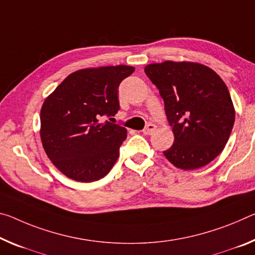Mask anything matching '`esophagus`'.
I'll return each instance as SVG.
<instances>
[{"label": "esophagus", "instance_id": "obj_1", "mask_svg": "<svg viewBox=\"0 0 255 255\" xmlns=\"http://www.w3.org/2000/svg\"><path fill=\"white\" fill-rule=\"evenodd\" d=\"M155 128H156L155 125H153V124H147L146 126H145V128L143 129V132H144V134L148 135V134H151L152 131H154V130H155Z\"/></svg>", "mask_w": 255, "mask_h": 255}]
</instances>
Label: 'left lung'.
I'll use <instances>...</instances> for the list:
<instances>
[{"mask_svg":"<svg viewBox=\"0 0 255 255\" xmlns=\"http://www.w3.org/2000/svg\"><path fill=\"white\" fill-rule=\"evenodd\" d=\"M144 71L163 99L175 135L164 156L184 170L211 162L227 144L235 123L224 80L210 68L193 62L148 64Z\"/></svg>","mask_w":255,"mask_h":255,"instance_id":"obj_1","label":"left lung"}]
</instances>
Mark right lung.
<instances>
[{
    "label": "right lung",
    "instance_id": "right-lung-1",
    "mask_svg": "<svg viewBox=\"0 0 255 255\" xmlns=\"http://www.w3.org/2000/svg\"><path fill=\"white\" fill-rule=\"evenodd\" d=\"M134 71L129 66L78 70L45 100L40 138L47 156L63 175L91 183L111 170L127 129L100 119H112L120 110L119 85Z\"/></svg>",
    "mask_w": 255,
    "mask_h": 255
}]
</instances>
